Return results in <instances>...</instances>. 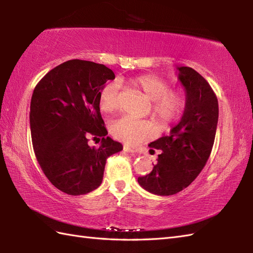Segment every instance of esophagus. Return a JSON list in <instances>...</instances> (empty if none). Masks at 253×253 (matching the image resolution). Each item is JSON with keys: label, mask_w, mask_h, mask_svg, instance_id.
<instances>
[{"label": "esophagus", "mask_w": 253, "mask_h": 253, "mask_svg": "<svg viewBox=\"0 0 253 253\" xmlns=\"http://www.w3.org/2000/svg\"><path fill=\"white\" fill-rule=\"evenodd\" d=\"M124 151L129 152V153H136L137 150L135 148H131L129 146H127V144H125V146H124Z\"/></svg>", "instance_id": "34e87169"}]
</instances>
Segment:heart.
Segmentation results:
<instances>
[{"label": "heart", "instance_id": "obj_1", "mask_svg": "<svg viewBox=\"0 0 253 253\" xmlns=\"http://www.w3.org/2000/svg\"><path fill=\"white\" fill-rule=\"evenodd\" d=\"M132 85L146 94L152 101L151 112L157 120L168 125L184 109L185 98L178 90H170L169 84L162 77L155 75H143L131 80ZM99 106L102 112L110 114L120 106L118 101V84L111 82L104 84L99 94ZM110 131L118 140L129 144H139L149 140L157 132V126L148 120H137L131 116H122L110 126Z\"/></svg>", "mask_w": 253, "mask_h": 253}]
</instances>
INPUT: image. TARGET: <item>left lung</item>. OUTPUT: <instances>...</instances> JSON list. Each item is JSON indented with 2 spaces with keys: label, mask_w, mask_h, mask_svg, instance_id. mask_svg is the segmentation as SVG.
I'll list each match as a JSON object with an SVG mask.
<instances>
[{
  "label": "left lung",
  "mask_w": 253,
  "mask_h": 253,
  "mask_svg": "<svg viewBox=\"0 0 253 253\" xmlns=\"http://www.w3.org/2000/svg\"><path fill=\"white\" fill-rule=\"evenodd\" d=\"M186 93L180 122L149 144L160 150L157 164L150 174L138 177L144 190L158 196H171L197 178L211 154L218 121V102L211 85L195 69L177 67Z\"/></svg>",
  "instance_id": "left-lung-1"
}]
</instances>
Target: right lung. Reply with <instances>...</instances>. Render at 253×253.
Instances as JSON below:
<instances>
[{
  "label": "right lung",
  "instance_id": "right-lung-1",
  "mask_svg": "<svg viewBox=\"0 0 253 253\" xmlns=\"http://www.w3.org/2000/svg\"><path fill=\"white\" fill-rule=\"evenodd\" d=\"M115 75L102 64L71 60L47 73L34 90L30 103L32 146L41 169L53 186L71 196L96 189L106 159L123 150L106 137L99 94ZM98 140V148L87 144Z\"/></svg>",
  "mask_w": 253,
  "mask_h": 253
}]
</instances>
